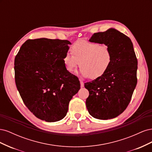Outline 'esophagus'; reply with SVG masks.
I'll list each match as a JSON object with an SVG mask.
<instances>
[{"label":"esophagus","mask_w":152,"mask_h":152,"mask_svg":"<svg viewBox=\"0 0 152 152\" xmlns=\"http://www.w3.org/2000/svg\"><path fill=\"white\" fill-rule=\"evenodd\" d=\"M80 86H81V87H83L84 86V82H82V80H80Z\"/></svg>","instance_id":"esophagus-1"}]
</instances>
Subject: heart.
Wrapping results in <instances>:
<instances>
[{
	"instance_id": "obj_1",
	"label": "heart",
	"mask_w": 152,
	"mask_h": 152,
	"mask_svg": "<svg viewBox=\"0 0 152 152\" xmlns=\"http://www.w3.org/2000/svg\"><path fill=\"white\" fill-rule=\"evenodd\" d=\"M72 53H66L63 62L66 70L72 73L80 65L79 74L83 78L96 79L107 72L112 62V54L106 45L86 40H78L73 44Z\"/></svg>"
}]
</instances>
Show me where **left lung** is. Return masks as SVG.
<instances>
[{
  "mask_svg": "<svg viewBox=\"0 0 152 152\" xmlns=\"http://www.w3.org/2000/svg\"><path fill=\"white\" fill-rule=\"evenodd\" d=\"M89 42L110 48L112 62L104 75L84 84L89 92L86 107L95 118H115L129 103L137 84V61L131 40L117 29L95 33Z\"/></svg>",
  "mask_w": 152,
  "mask_h": 152,
  "instance_id": "left-lung-1",
  "label": "left lung"
}]
</instances>
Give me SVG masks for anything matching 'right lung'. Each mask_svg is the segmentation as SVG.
Returning a JSON list of instances; mask_svg holds the SVG:
<instances>
[{
	"label": "right lung",
	"mask_w": 152,
	"mask_h": 152,
	"mask_svg": "<svg viewBox=\"0 0 152 152\" xmlns=\"http://www.w3.org/2000/svg\"><path fill=\"white\" fill-rule=\"evenodd\" d=\"M70 44L66 40L29 39L15 57L17 89L26 107L40 120L63 119L69 102L80 88L79 80L63 62Z\"/></svg>",
	"instance_id": "add662e5"
}]
</instances>
